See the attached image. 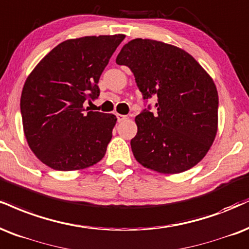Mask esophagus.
<instances>
[{
	"label": "esophagus",
	"instance_id": "34e87169",
	"mask_svg": "<svg viewBox=\"0 0 249 249\" xmlns=\"http://www.w3.org/2000/svg\"><path fill=\"white\" fill-rule=\"evenodd\" d=\"M125 119H127V116H124V115H119V113H118V115H117V121H118L119 123H121V122H124Z\"/></svg>",
	"mask_w": 249,
	"mask_h": 249
}]
</instances>
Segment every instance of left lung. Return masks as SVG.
Returning <instances> with one entry per match:
<instances>
[{
  "label": "left lung",
  "mask_w": 249,
  "mask_h": 249,
  "mask_svg": "<svg viewBox=\"0 0 249 249\" xmlns=\"http://www.w3.org/2000/svg\"><path fill=\"white\" fill-rule=\"evenodd\" d=\"M116 62L132 71L143 100L157 96V113L136 117L131 140L136 160L162 174L193 168L205 157L218 130V91L204 68L179 47L152 39L128 41Z\"/></svg>",
  "instance_id": "8db88e82"
}]
</instances>
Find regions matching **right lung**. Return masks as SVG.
Listing matches in <instances>:
<instances>
[{"instance_id": "add662e5", "label": "right lung", "mask_w": 249, "mask_h": 249, "mask_svg": "<svg viewBox=\"0 0 249 249\" xmlns=\"http://www.w3.org/2000/svg\"><path fill=\"white\" fill-rule=\"evenodd\" d=\"M124 35L68 39L46 54L24 83L20 112L29 147L52 169H85L106 155L117 118L88 111L100 76Z\"/></svg>"}]
</instances>
